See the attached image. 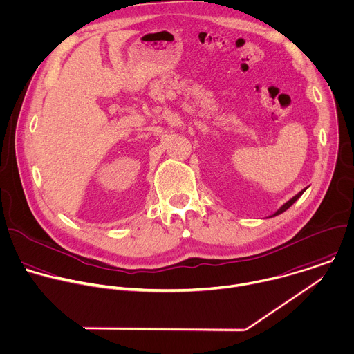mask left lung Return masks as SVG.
I'll list each match as a JSON object with an SVG mask.
<instances>
[{
	"label": "left lung",
	"mask_w": 354,
	"mask_h": 354,
	"mask_svg": "<svg viewBox=\"0 0 354 354\" xmlns=\"http://www.w3.org/2000/svg\"><path fill=\"white\" fill-rule=\"evenodd\" d=\"M306 189H307V188H304V189H301V191H300V192H299V194H297V195H295V196H293V198H292V199H289V201H288V202H286V203H283V205H282V206H281V207H279V209H278V210H277V212H275V213H274V214H271V216H270V217H274V216H278V214H281V213H283V212H285V210H288V209H289V207H290V206H292V205H293V203H295V202H296V201H297V199H299V198H300V196H301V194H303V192H304V191H306Z\"/></svg>",
	"instance_id": "1"
}]
</instances>
